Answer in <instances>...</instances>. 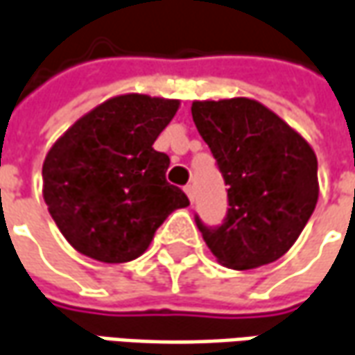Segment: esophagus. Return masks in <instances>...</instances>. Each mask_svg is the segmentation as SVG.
<instances>
[{"label": "esophagus", "instance_id": "1", "mask_svg": "<svg viewBox=\"0 0 355 355\" xmlns=\"http://www.w3.org/2000/svg\"><path fill=\"white\" fill-rule=\"evenodd\" d=\"M184 192H187L188 200L194 202V187H192V184H187V187H184Z\"/></svg>", "mask_w": 355, "mask_h": 355}]
</instances>
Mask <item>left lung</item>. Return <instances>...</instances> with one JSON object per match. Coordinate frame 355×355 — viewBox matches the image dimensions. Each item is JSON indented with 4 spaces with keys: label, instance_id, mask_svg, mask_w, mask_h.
<instances>
[{
    "label": "left lung",
    "instance_id": "obj_1",
    "mask_svg": "<svg viewBox=\"0 0 355 355\" xmlns=\"http://www.w3.org/2000/svg\"><path fill=\"white\" fill-rule=\"evenodd\" d=\"M192 118L227 184L225 221L211 229L196 218L211 254L233 270L259 268L284 257L319 200L313 147L247 96L194 101Z\"/></svg>",
    "mask_w": 355,
    "mask_h": 355
}]
</instances>
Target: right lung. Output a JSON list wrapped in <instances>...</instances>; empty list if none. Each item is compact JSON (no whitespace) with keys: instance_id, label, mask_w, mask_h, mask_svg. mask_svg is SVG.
<instances>
[{"instance_id":"right-lung-1","label":"right lung","mask_w":355,"mask_h":355,"mask_svg":"<svg viewBox=\"0 0 355 355\" xmlns=\"http://www.w3.org/2000/svg\"><path fill=\"white\" fill-rule=\"evenodd\" d=\"M180 101L128 93L89 110L46 153L42 196L77 252L107 264L141 257L188 198L168 184L171 159L153 149Z\"/></svg>"}]
</instances>
